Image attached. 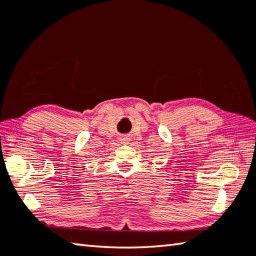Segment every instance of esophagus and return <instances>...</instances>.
I'll list each match as a JSON object with an SVG mask.
<instances>
[{
    "label": "esophagus",
    "mask_w": 256,
    "mask_h": 256,
    "mask_svg": "<svg viewBox=\"0 0 256 256\" xmlns=\"http://www.w3.org/2000/svg\"><path fill=\"white\" fill-rule=\"evenodd\" d=\"M124 141H125V140H124Z\"/></svg>",
    "instance_id": "34e87169"
}]
</instances>
